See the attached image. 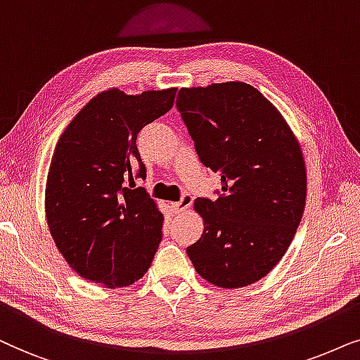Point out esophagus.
<instances>
[{"mask_svg": "<svg viewBox=\"0 0 360 360\" xmlns=\"http://www.w3.org/2000/svg\"><path fill=\"white\" fill-rule=\"evenodd\" d=\"M191 204H193V195L184 194L179 202H171V210L174 214H181L184 212V210H188L191 207Z\"/></svg>", "mask_w": 360, "mask_h": 360, "instance_id": "esophagus-1", "label": "esophagus"}]
</instances>
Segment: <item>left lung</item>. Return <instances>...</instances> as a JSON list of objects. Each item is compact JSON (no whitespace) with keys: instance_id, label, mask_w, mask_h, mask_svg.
<instances>
[{"instance_id":"8db88e82","label":"left lung","mask_w":360,"mask_h":360,"mask_svg":"<svg viewBox=\"0 0 360 360\" xmlns=\"http://www.w3.org/2000/svg\"><path fill=\"white\" fill-rule=\"evenodd\" d=\"M176 107L199 160L222 183L217 200L195 199L204 232L188 255L209 283L243 288L276 266L303 217L300 141L275 105L238 80L181 89Z\"/></svg>"}]
</instances>
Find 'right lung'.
Wrapping results in <instances>:
<instances>
[{
  "label": "right lung",
  "instance_id": "obj_1",
  "mask_svg": "<svg viewBox=\"0 0 360 360\" xmlns=\"http://www.w3.org/2000/svg\"><path fill=\"white\" fill-rule=\"evenodd\" d=\"M176 90H103L57 141L46 183L47 225L69 266L94 283L133 285L160 247L165 217L145 189H131L135 176L146 177L136 136L169 112Z\"/></svg>",
  "mask_w": 360,
  "mask_h": 360
}]
</instances>
